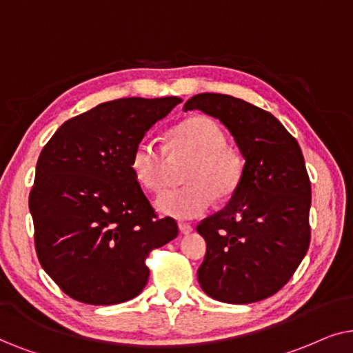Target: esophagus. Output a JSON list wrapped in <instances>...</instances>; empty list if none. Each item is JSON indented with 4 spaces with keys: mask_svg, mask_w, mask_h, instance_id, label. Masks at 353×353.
<instances>
[{
    "mask_svg": "<svg viewBox=\"0 0 353 353\" xmlns=\"http://www.w3.org/2000/svg\"><path fill=\"white\" fill-rule=\"evenodd\" d=\"M179 231H181V234H184V236H187V234H190L192 231H194V228H192L190 224L181 223V224H179Z\"/></svg>",
    "mask_w": 353,
    "mask_h": 353,
    "instance_id": "1",
    "label": "esophagus"
}]
</instances>
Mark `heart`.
Listing matches in <instances>:
<instances>
[{"label": "heart", "mask_w": 353, "mask_h": 353, "mask_svg": "<svg viewBox=\"0 0 353 353\" xmlns=\"http://www.w3.org/2000/svg\"><path fill=\"white\" fill-rule=\"evenodd\" d=\"M192 158L185 169L181 189L158 195L157 208L176 219H194L205 214L218 199H229L241 184L242 158L225 145L224 130L214 119L194 116L169 134L166 147L154 140L142 139L130 154L134 177L145 189L158 192L166 185L171 159Z\"/></svg>", "instance_id": "heart-1"}]
</instances>
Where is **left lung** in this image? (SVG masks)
Segmentation results:
<instances>
[{
    "label": "left lung",
    "instance_id": "1",
    "mask_svg": "<svg viewBox=\"0 0 353 353\" xmlns=\"http://www.w3.org/2000/svg\"><path fill=\"white\" fill-rule=\"evenodd\" d=\"M219 119L245 164L224 210L196 225L206 242L199 283L224 303L271 297L292 278L310 245L312 185L297 140L271 112L221 93L184 105Z\"/></svg>",
    "mask_w": 353,
    "mask_h": 353
}]
</instances>
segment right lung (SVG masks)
<instances>
[{"label": "right lung", "mask_w": 353, "mask_h": 353, "mask_svg": "<svg viewBox=\"0 0 353 353\" xmlns=\"http://www.w3.org/2000/svg\"><path fill=\"white\" fill-rule=\"evenodd\" d=\"M182 100L121 98L65 121L41 150L29 196L35 250L64 294L88 305L137 297L153 248L177 237L130 169L145 134Z\"/></svg>", "instance_id": "add662e5"}]
</instances>
